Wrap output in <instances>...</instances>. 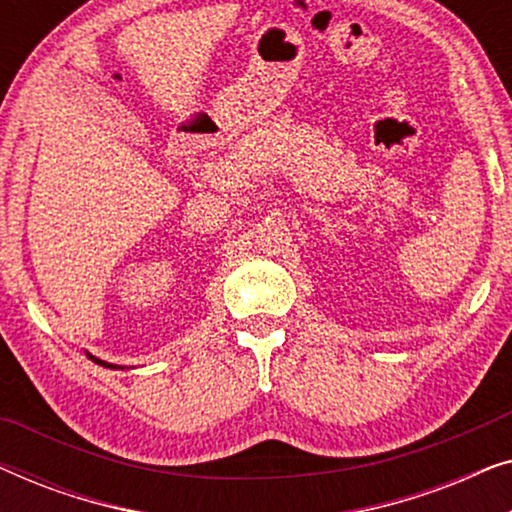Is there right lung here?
Wrapping results in <instances>:
<instances>
[{
  "mask_svg": "<svg viewBox=\"0 0 512 512\" xmlns=\"http://www.w3.org/2000/svg\"><path fill=\"white\" fill-rule=\"evenodd\" d=\"M86 356H88V359H90V361H95V363H97V366H104V368H111V370H118V368H121V366H114V363H107V361L97 359V356H93V354H88V352H86Z\"/></svg>",
  "mask_w": 512,
  "mask_h": 512,
  "instance_id": "right-lung-1",
  "label": "right lung"
}]
</instances>
